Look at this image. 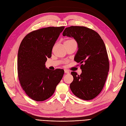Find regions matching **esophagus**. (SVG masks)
<instances>
[{
	"instance_id": "esophagus-1",
	"label": "esophagus",
	"mask_w": 126,
	"mask_h": 126,
	"mask_svg": "<svg viewBox=\"0 0 126 126\" xmlns=\"http://www.w3.org/2000/svg\"><path fill=\"white\" fill-rule=\"evenodd\" d=\"M64 72H65V73H66V74H69V72H70L69 70H67V69H64Z\"/></svg>"
}]
</instances>
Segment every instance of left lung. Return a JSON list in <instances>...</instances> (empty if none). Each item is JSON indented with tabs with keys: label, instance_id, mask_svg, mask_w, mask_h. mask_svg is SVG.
<instances>
[{
	"label": "left lung",
	"instance_id": "1",
	"mask_svg": "<svg viewBox=\"0 0 126 126\" xmlns=\"http://www.w3.org/2000/svg\"><path fill=\"white\" fill-rule=\"evenodd\" d=\"M63 36L73 37L78 50L74 60L80 63L82 73L72 71L74 80L70 85L76 97L85 100L94 98L105 85L109 69V62L104 41L94 30L83 26L66 28Z\"/></svg>",
	"mask_w": 126,
	"mask_h": 126
}]
</instances>
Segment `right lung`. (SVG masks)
I'll use <instances>...</instances> for the list:
<instances>
[{
  "label": "right lung",
  "mask_w": 126,
  "mask_h": 126,
  "mask_svg": "<svg viewBox=\"0 0 126 126\" xmlns=\"http://www.w3.org/2000/svg\"><path fill=\"white\" fill-rule=\"evenodd\" d=\"M64 28L49 27L34 30L22 39L19 48L17 70L21 87L32 100L43 101L54 94L64 74L63 69L50 70L45 67L47 58Z\"/></svg>",
  "instance_id": "add662e5"
}]
</instances>
